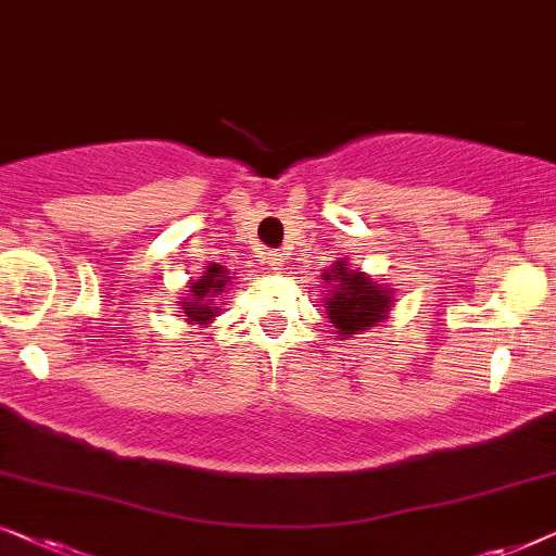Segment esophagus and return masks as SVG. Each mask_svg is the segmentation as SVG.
<instances>
[{
    "label": "esophagus",
    "mask_w": 556,
    "mask_h": 556,
    "mask_svg": "<svg viewBox=\"0 0 556 556\" xmlns=\"http://www.w3.org/2000/svg\"><path fill=\"white\" fill-rule=\"evenodd\" d=\"M264 260H267V267L275 269V271H279L281 267H285V254H281V252H271V249H269Z\"/></svg>",
    "instance_id": "obj_1"
}]
</instances>
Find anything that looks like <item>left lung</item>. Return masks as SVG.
<instances>
[{"mask_svg":"<svg viewBox=\"0 0 556 556\" xmlns=\"http://www.w3.org/2000/svg\"><path fill=\"white\" fill-rule=\"evenodd\" d=\"M323 277L338 281L332 296H327V317L342 338L370 330L375 323L386 319L390 292L372 285L363 271H350L348 262H334V267Z\"/></svg>","mask_w":556,"mask_h":556,"instance_id":"8db88e82","label":"left lung"}]
</instances>
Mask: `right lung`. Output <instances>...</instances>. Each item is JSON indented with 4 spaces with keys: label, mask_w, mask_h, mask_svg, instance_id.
Instances as JSON below:
<instances>
[{
    "label": "right lung",
    "mask_w": 556,
    "mask_h": 556,
    "mask_svg": "<svg viewBox=\"0 0 556 556\" xmlns=\"http://www.w3.org/2000/svg\"><path fill=\"white\" fill-rule=\"evenodd\" d=\"M229 279L231 277H226L224 267H218V264H208V269L203 271V277L191 285L189 302H181L186 319H189V323H197V325H206L211 317H216L214 309L208 307L211 304L208 296L224 292V285Z\"/></svg>",
    "instance_id": "obj_1"
}]
</instances>
